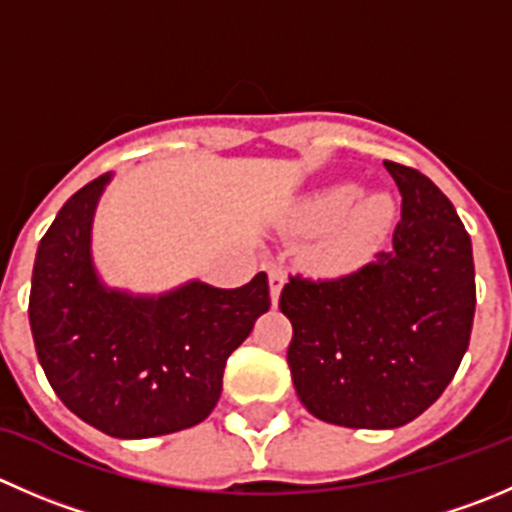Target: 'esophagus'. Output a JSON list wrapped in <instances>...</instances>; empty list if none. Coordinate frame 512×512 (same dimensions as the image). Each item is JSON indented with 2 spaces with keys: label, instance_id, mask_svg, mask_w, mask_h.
I'll return each mask as SVG.
<instances>
[{
  "label": "esophagus",
  "instance_id": "obj_1",
  "mask_svg": "<svg viewBox=\"0 0 512 512\" xmlns=\"http://www.w3.org/2000/svg\"><path fill=\"white\" fill-rule=\"evenodd\" d=\"M267 280H270V297H272V302H277L282 285H285V272H282L280 267H270V270H267Z\"/></svg>",
  "mask_w": 512,
  "mask_h": 512
}]
</instances>
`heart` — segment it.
Here are the masks:
<instances>
[{"instance_id":"1","label":"heart","mask_w":512,"mask_h":512,"mask_svg":"<svg viewBox=\"0 0 512 512\" xmlns=\"http://www.w3.org/2000/svg\"><path fill=\"white\" fill-rule=\"evenodd\" d=\"M355 200V187L342 185L317 197L315 205H312V217L325 227L337 225L345 216L348 217L347 221L342 222L340 230H337L335 240L330 242V250H327L332 265L345 267L360 262L370 252V247L385 235L390 222H393L395 207L388 195H370L362 202H357V205Z\"/></svg>"}]
</instances>
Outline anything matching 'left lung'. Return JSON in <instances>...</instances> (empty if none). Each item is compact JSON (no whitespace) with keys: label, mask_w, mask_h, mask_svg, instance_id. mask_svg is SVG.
Masks as SVG:
<instances>
[{"label":"left lung","mask_w":512,"mask_h":512,"mask_svg":"<svg viewBox=\"0 0 512 512\" xmlns=\"http://www.w3.org/2000/svg\"><path fill=\"white\" fill-rule=\"evenodd\" d=\"M385 170L403 195L393 245L345 275L295 272L280 292L297 398L342 428H400L425 413L473 330V247L453 202L415 167Z\"/></svg>","instance_id":"8db88e82"}]
</instances>
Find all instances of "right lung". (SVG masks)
<instances>
[{"label": "right lung", "mask_w": 512, "mask_h": 512, "mask_svg": "<svg viewBox=\"0 0 512 512\" xmlns=\"http://www.w3.org/2000/svg\"><path fill=\"white\" fill-rule=\"evenodd\" d=\"M74 192L42 237L29 325L49 385L77 418L112 438H155L202 423L222 393L227 357L270 310L257 272L237 290L192 282L157 300L107 292L89 262L104 182Z\"/></svg>", "instance_id": "right-lung-1"}]
</instances>
